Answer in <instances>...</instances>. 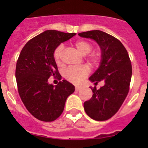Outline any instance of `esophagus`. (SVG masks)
<instances>
[{"label":"esophagus","mask_w":148,"mask_h":148,"mask_svg":"<svg viewBox=\"0 0 148 148\" xmlns=\"http://www.w3.org/2000/svg\"><path fill=\"white\" fill-rule=\"evenodd\" d=\"M81 87L79 86H75V91H78V90H80Z\"/></svg>","instance_id":"1"}]
</instances>
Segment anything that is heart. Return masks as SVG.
Here are the masks:
<instances>
[{
  "label": "heart",
  "mask_w": 148,
  "mask_h": 148,
  "mask_svg": "<svg viewBox=\"0 0 148 148\" xmlns=\"http://www.w3.org/2000/svg\"><path fill=\"white\" fill-rule=\"evenodd\" d=\"M75 47L82 55H87V60L93 66L98 64L100 60V53L98 52H91L92 49V44L87 40H79L75 43ZM64 46L58 45L53 52V59L58 66L62 65V56ZM90 69L86 65L75 67H69L64 72V76L66 79L73 83H79L88 75Z\"/></svg>",
  "instance_id": "heart-1"
}]
</instances>
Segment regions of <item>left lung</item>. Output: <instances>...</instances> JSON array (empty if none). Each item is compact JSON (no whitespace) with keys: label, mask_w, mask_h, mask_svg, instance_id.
<instances>
[{"label":"left lung","mask_w":148,"mask_h":148,"mask_svg":"<svg viewBox=\"0 0 148 148\" xmlns=\"http://www.w3.org/2000/svg\"><path fill=\"white\" fill-rule=\"evenodd\" d=\"M79 36L95 40L101 50L100 66L90 77L100 89L91 87L92 96L84 104L86 113L96 121L113 117L126 99L132 76V65L127 51L119 39L100 30L81 32Z\"/></svg>","instance_id":"1"}]
</instances>
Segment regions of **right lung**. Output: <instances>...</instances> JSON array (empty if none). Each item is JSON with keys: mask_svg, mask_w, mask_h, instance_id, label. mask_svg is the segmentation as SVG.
Here are the masks:
<instances>
[{"mask_svg": "<svg viewBox=\"0 0 148 148\" xmlns=\"http://www.w3.org/2000/svg\"><path fill=\"white\" fill-rule=\"evenodd\" d=\"M75 35L47 30L29 40L19 55L15 69L18 93L27 110L40 121L58 119L67 97L75 91L72 84L61 81L53 52L61 43ZM49 77L60 82L56 86L49 85Z\"/></svg>", "mask_w": 148, "mask_h": 148, "instance_id": "right-lung-1", "label": "right lung"}]
</instances>
